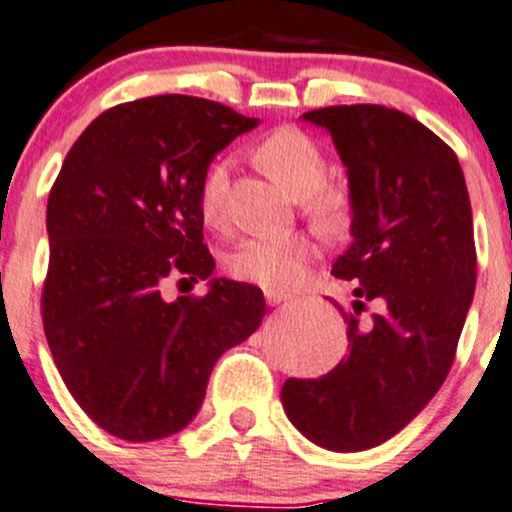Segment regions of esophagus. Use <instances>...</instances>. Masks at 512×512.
Masks as SVG:
<instances>
[{"instance_id": "esophagus-1", "label": "esophagus", "mask_w": 512, "mask_h": 512, "mask_svg": "<svg viewBox=\"0 0 512 512\" xmlns=\"http://www.w3.org/2000/svg\"><path fill=\"white\" fill-rule=\"evenodd\" d=\"M267 303L269 306H279V303H286L291 299L289 294H282V291H267Z\"/></svg>"}]
</instances>
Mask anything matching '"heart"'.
<instances>
[{"instance_id": "b5f03b06", "label": "heart", "mask_w": 512, "mask_h": 512, "mask_svg": "<svg viewBox=\"0 0 512 512\" xmlns=\"http://www.w3.org/2000/svg\"><path fill=\"white\" fill-rule=\"evenodd\" d=\"M255 162L296 199L306 201V211L320 230H338L350 218V189L328 182V162L323 150L299 128H277L255 145ZM228 165L213 162L201 182V216L211 226H221L226 216ZM316 257V243L303 233L257 235L230 252L228 272L235 279L269 291L296 289L306 279Z\"/></svg>"}]
</instances>
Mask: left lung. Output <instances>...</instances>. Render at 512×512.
<instances>
[{
  "label": "left lung",
  "mask_w": 512,
  "mask_h": 512,
  "mask_svg": "<svg viewBox=\"0 0 512 512\" xmlns=\"http://www.w3.org/2000/svg\"><path fill=\"white\" fill-rule=\"evenodd\" d=\"M333 136L347 167L352 245L335 260L355 279L347 357L320 379H286L294 428L333 452L386 442L423 411L452 369L474 299L471 204L457 155L430 128L379 104L303 114ZM382 311L359 321L366 301Z\"/></svg>",
  "instance_id": "obj_1"
}]
</instances>
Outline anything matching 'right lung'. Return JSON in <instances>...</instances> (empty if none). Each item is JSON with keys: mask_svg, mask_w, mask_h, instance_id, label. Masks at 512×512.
Masks as SVG:
<instances>
[{"mask_svg": "<svg viewBox=\"0 0 512 512\" xmlns=\"http://www.w3.org/2000/svg\"><path fill=\"white\" fill-rule=\"evenodd\" d=\"M257 123L187 94L126 101L84 128L50 189V355L82 411L121 440L187 428L213 364L265 318L262 291L230 279L162 299L170 277H211L201 182L216 153Z\"/></svg>", "mask_w": 512, "mask_h": 512, "instance_id": "add662e5", "label": "right lung"}]
</instances>
